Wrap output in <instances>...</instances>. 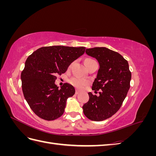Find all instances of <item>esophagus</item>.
I'll use <instances>...</instances> for the list:
<instances>
[{
  "instance_id": "1",
  "label": "esophagus",
  "mask_w": 156,
  "mask_h": 156,
  "mask_svg": "<svg viewBox=\"0 0 156 156\" xmlns=\"http://www.w3.org/2000/svg\"><path fill=\"white\" fill-rule=\"evenodd\" d=\"M79 94V91L78 90H75V94Z\"/></svg>"
}]
</instances>
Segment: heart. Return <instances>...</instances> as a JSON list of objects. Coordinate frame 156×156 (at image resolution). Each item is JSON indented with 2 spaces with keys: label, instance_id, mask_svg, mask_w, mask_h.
<instances>
[{
  "label": "heart",
  "instance_id": "b5f03b06",
  "mask_svg": "<svg viewBox=\"0 0 156 156\" xmlns=\"http://www.w3.org/2000/svg\"><path fill=\"white\" fill-rule=\"evenodd\" d=\"M94 60L91 58H87L85 60H84V64H85L86 66L87 64L91 62V61H93ZM72 64L70 65V67ZM69 83L72 84V86H73L75 88H76L77 89H83L86 85H87L88 81L86 79H84L82 78H79V77H73L71 79H69Z\"/></svg>",
  "mask_w": 156,
  "mask_h": 156
}]
</instances>
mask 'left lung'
Returning a JSON list of instances; mask_svg holds the SVG:
<instances>
[{"label": "left lung", "instance_id": "left-lung-1", "mask_svg": "<svg viewBox=\"0 0 156 156\" xmlns=\"http://www.w3.org/2000/svg\"><path fill=\"white\" fill-rule=\"evenodd\" d=\"M86 53L100 64L92 89L100 96L88 93L89 100L83 106L88 119L102 121L120 109L130 88L131 73L127 61L120 54L106 48L87 49Z\"/></svg>", "mask_w": 156, "mask_h": 156}]
</instances>
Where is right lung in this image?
<instances>
[{"mask_svg":"<svg viewBox=\"0 0 156 156\" xmlns=\"http://www.w3.org/2000/svg\"><path fill=\"white\" fill-rule=\"evenodd\" d=\"M85 49L62 45L42 47L27 58L21 74L22 90L37 116L50 121L63 115L67 99L73 96L75 90L68 83L58 88L55 83L56 75L66 72Z\"/></svg>","mask_w":156,"mask_h":156,"instance_id":"1","label":"right lung"}]
</instances>
